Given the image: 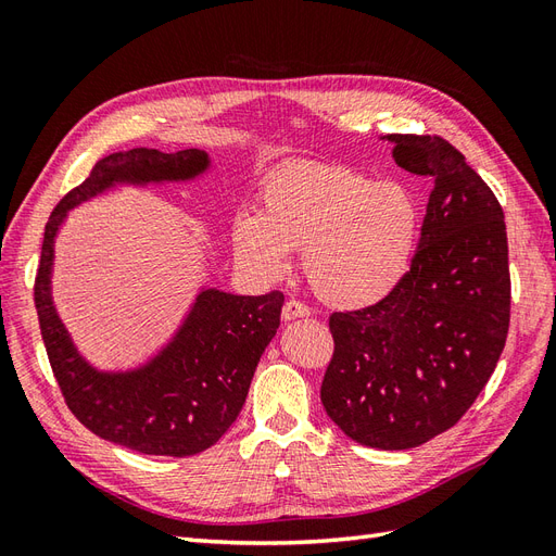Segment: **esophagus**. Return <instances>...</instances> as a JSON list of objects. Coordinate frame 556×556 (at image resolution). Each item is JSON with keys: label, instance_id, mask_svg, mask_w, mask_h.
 <instances>
[{"label": "esophagus", "instance_id": "1", "mask_svg": "<svg viewBox=\"0 0 556 556\" xmlns=\"http://www.w3.org/2000/svg\"><path fill=\"white\" fill-rule=\"evenodd\" d=\"M311 308L306 304H301V301H288V304L282 306V319L288 323V319H296V317H308Z\"/></svg>", "mask_w": 556, "mask_h": 556}]
</instances>
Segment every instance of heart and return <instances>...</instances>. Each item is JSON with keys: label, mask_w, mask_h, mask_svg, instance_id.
Segmentation results:
<instances>
[{"label": "heart", "mask_w": 556, "mask_h": 556, "mask_svg": "<svg viewBox=\"0 0 556 556\" xmlns=\"http://www.w3.org/2000/svg\"><path fill=\"white\" fill-rule=\"evenodd\" d=\"M422 225L406 185L343 164L301 162L268 176L260 215L231 220V248L250 276L276 280L301 252L311 290L336 308H366L406 278Z\"/></svg>", "instance_id": "heart-1"}]
</instances>
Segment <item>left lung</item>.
Wrapping results in <instances>:
<instances>
[{
    "mask_svg": "<svg viewBox=\"0 0 556 556\" xmlns=\"http://www.w3.org/2000/svg\"><path fill=\"white\" fill-rule=\"evenodd\" d=\"M382 139L401 169L433 182L422 237L390 296L329 317L319 396L352 441L408 450L457 425L494 374L510 325L508 237L498 199L457 148Z\"/></svg>",
    "mask_w": 556,
    "mask_h": 556,
    "instance_id": "1",
    "label": "left lung"
}]
</instances>
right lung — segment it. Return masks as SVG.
<instances>
[{
	"mask_svg": "<svg viewBox=\"0 0 556 556\" xmlns=\"http://www.w3.org/2000/svg\"><path fill=\"white\" fill-rule=\"evenodd\" d=\"M208 166V153L199 148L113 153L60 201L43 231L35 304L62 396L78 422L99 439L141 454L190 457L223 439L243 408L262 352L280 327L285 296H241L204 288L155 357L129 371H99L74 345L50 294L55 237L66 213L115 185L185 182L206 174Z\"/></svg>",
	"mask_w": 556,
	"mask_h": 556,
	"instance_id": "right-lung-1",
	"label": "right lung"
}]
</instances>
